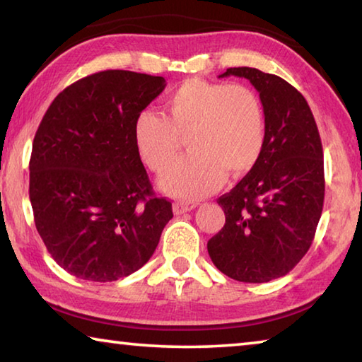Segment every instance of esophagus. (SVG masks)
<instances>
[{
	"instance_id": "obj_1",
	"label": "esophagus",
	"mask_w": 362,
	"mask_h": 362,
	"mask_svg": "<svg viewBox=\"0 0 362 362\" xmlns=\"http://www.w3.org/2000/svg\"><path fill=\"white\" fill-rule=\"evenodd\" d=\"M196 206H198V204H194V202H175L173 209H174L175 215H182L185 212H189V210L196 209Z\"/></svg>"
}]
</instances>
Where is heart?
<instances>
[{
    "instance_id": "heart-1",
    "label": "heart",
    "mask_w": 362,
    "mask_h": 362,
    "mask_svg": "<svg viewBox=\"0 0 362 362\" xmlns=\"http://www.w3.org/2000/svg\"><path fill=\"white\" fill-rule=\"evenodd\" d=\"M185 134L189 155L161 177L160 187L196 201L215 192L225 173L242 175L258 163L266 139L258 95L245 85L188 78L166 96L163 115L144 110L134 120L137 152L156 174L173 166Z\"/></svg>"
}]
</instances>
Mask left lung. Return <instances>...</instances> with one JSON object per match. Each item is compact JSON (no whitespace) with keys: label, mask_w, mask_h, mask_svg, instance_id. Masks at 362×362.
Listing matches in <instances>:
<instances>
[{"label":"left lung","mask_w":362,"mask_h":362,"mask_svg":"<svg viewBox=\"0 0 362 362\" xmlns=\"http://www.w3.org/2000/svg\"><path fill=\"white\" fill-rule=\"evenodd\" d=\"M244 77L259 93L266 139L258 163L218 198L225 226L207 242L214 264L228 277L264 284L284 277L310 248L325 201L323 147L310 107L293 85L255 68Z\"/></svg>","instance_id":"left-lung-1"}]
</instances>
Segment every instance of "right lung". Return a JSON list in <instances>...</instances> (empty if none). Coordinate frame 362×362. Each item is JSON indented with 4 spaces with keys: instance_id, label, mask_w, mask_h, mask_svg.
Returning <instances> with one entry per match:
<instances>
[{
    "instance_id": "right-lung-1",
    "label": "right lung",
    "mask_w": 362,
    "mask_h": 362,
    "mask_svg": "<svg viewBox=\"0 0 362 362\" xmlns=\"http://www.w3.org/2000/svg\"><path fill=\"white\" fill-rule=\"evenodd\" d=\"M166 87L160 76L109 69L50 104L30 160L36 229L58 266L114 281L153 255L173 204L156 198L134 142V120Z\"/></svg>"
}]
</instances>
